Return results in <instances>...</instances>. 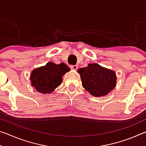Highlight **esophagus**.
Here are the masks:
<instances>
[{"instance_id": "1", "label": "esophagus", "mask_w": 146, "mask_h": 146, "mask_svg": "<svg viewBox=\"0 0 146 146\" xmlns=\"http://www.w3.org/2000/svg\"><path fill=\"white\" fill-rule=\"evenodd\" d=\"M70 68H71V70H77V68H78V66H76V65H72V66H70Z\"/></svg>"}]
</instances>
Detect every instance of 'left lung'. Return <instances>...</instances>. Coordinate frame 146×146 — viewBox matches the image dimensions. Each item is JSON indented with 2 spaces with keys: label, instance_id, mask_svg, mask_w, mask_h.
Masks as SVG:
<instances>
[{
  "label": "left lung",
  "instance_id": "8db88e82",
  "mask_svg": "<svg viewBox=\"0 0 146 146\" xmlns=\"http://www.w3.org/2000/svg\"><path fill=\"white\" fill-rule=\"evenodd\" d=\"M78 73L80 75L83 87L95 97L106 95L117 84L115 71L97 63L89 64L87 67L78 69Z\"/></svg>",
  "mask_w": 146,
  "mask_h": 146
}]
</instances>
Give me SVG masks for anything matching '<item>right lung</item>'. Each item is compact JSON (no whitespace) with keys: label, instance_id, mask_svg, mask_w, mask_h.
I'll return each instance as SVG.
<instances>
[{"label":"right lung","instance_id":"1","mask_svg":"<svg viewBox=\"0 0 146 146\" xmlns=\"http://www.w3.org/2000/svg\"><path fill=\"white\" fill-rule=\"evenodd\" d=\"M70 71V68L64 63L56 64L47 63L33 70L30 76L32 86L42 93H50L62 82V76Z\"/></svg>","mask_w":146,"mask_h":146}]
</instances>
